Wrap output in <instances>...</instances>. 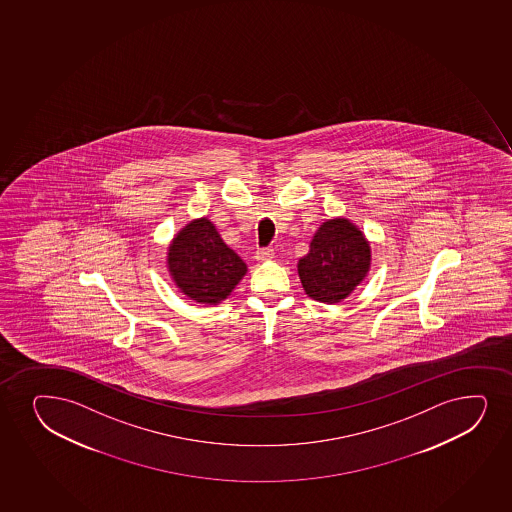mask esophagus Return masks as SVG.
<instances>
[{
    "instance_id": "1",
    "label": "esophagus",
    "mask_w": 512,
    "mask_h": 512,
    "mask_svg": "<svg viewBox=\"0 0 512 512\" xmlns=\"http://www.w3.org/2000/svg\"><path fill=\"white\" fill-rule=\"evenodd\" d=\"M273 254H275L273 253V249H268V247H265V249H258L254 258H256L258 263H266V261H270V259L273 258Z\"/></svg>"
}]
</instances>
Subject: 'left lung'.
Instances as JSON below:
<instances>
[{
  "label": "left lung",
  "mask_w": 512,
  "mask_h": 512,
  "mask_svg": "<svg viewBox=\"0 0 512 512\" xmlns=\"http://www.w3.org/2000/svg\"><path fill=\"white\" fill-rule=\"evenodd\" d=\"M371 270V246L347 218L326 220L299 259L300 283L311 299L336 304L347 299Z\"/></svg>",
  "instance_id": "obj_1"
}]
</instances>
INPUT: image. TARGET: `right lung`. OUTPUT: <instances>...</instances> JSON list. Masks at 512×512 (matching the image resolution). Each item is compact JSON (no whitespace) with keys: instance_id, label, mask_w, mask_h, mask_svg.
<instances>
[{"instance_id":"1","label":"right lung","mask_w":512,"mask_h":512,"mask_svg":"<svg viewBox=\"0 0 512 512\" xmlns=\"http://www.w3.org/2000/svg\"><path fill=\"white\" fill-rule=\"evenodd\" d=\"M167 268L186 297L217 306L246 275L247 266L208 218H196L177 232L167 253Z\"/></svg>"}]
</instances>
